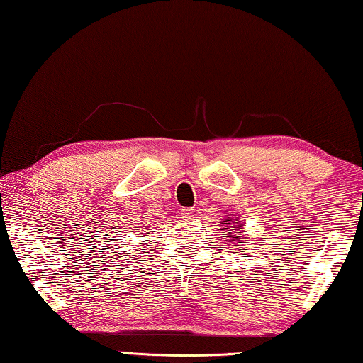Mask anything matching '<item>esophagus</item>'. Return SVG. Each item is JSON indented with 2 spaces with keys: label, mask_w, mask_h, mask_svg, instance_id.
<instances>
[{
  "label": "esophagus",
  "mask_w": 363,
  "mask_h": 363,
  "mask_svg": "<svg viewBox=\"0 0 363 363\" xmlns=\"http://www.w3.org/2000/svg\"><path fill=\"white\" fill-rule=\"evenodd\" d=\"M180 214H182V218H185V219H191L193 216H194V211L191 208H183L182 211H180Z\"/></svg>",
  "instance_id": "obj_1"
}]
</instances>
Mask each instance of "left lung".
<instances>
[{"label":"left lung","instance_id":"obj_1","mask_svg":"<svg viewBox=\"0 0 363 363\" xmlns=\"http://www.w3.org/2000/svg\"><path fill=\"white\" fill-rule=\"evenodd\" d=\"M220 223H223V228H224V234H220V235L228 239L229 242H234V240H238V238H242V234H240V229H242V220L240 219L235 220L234 218H229V219H223ZM238 242L244 244L242 240H238Z\"/></svg>","mask_w":363,"mask_h":363}]
</instances>
